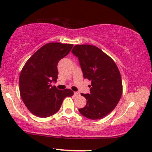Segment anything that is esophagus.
Segmentation results:
<instances>
[{
	"label": "esophagus",
	"instance_id": "esophagus-1",
	"mask_svg": "<svg viewBox=\"0 0 152 152\" xmlns=\"http://www.w3.org/2000/svg\"><path fill=\"white\" fill-rule=\"evenodd\" d=\"M74 95L75 96H78V95H79V93L78 92H74Z\"/></svg>",
	"mask_w": 152,
	"mask_h": 152
}]
</instances>
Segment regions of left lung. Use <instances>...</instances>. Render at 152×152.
Instances as JSON below:
<instances>
[{"mask_svg": "<svg viewBox=\"0 0 152 152\" xmlns=\"http://www.w3.org/2000/svg\"><path fill=\"white\" fill-rule=\"evenodd\" d=\"M72 53L78 58L84 78L91 81L90 93H81L86 104L79 112L91 120L104 118L114 110L122 96V78L116 64L95 46L76 45Z\"/></svg>", "mask_w": 152, "mask_h": 152, "instance_id": "obj_1", "label": "left lung"}]
</instances>
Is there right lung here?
<instances>
[{"instance_id":"1","label":"right lung","mask_w":152,"mask_h":152,"mask_svg":"<svg viewBox=\"0 0 152 152\" xmlns=\"http://www.w3.org/2000/svg\"><path fill=\"white\" fill-rule=\"evenodd\" d=\"M72 47V44L47 43L31 56L21 69L19 80L21 97L36 116L47 118L55 114L65 97L74 95L70 89L59 90L50 85L58 78V62Z\"/></svg>"}]
</instances>
